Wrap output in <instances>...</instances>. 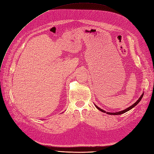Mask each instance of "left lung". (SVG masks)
<instances>
[{
	"label": "left lung",
	"instance_id": "8db88e82",
	"mask_svg": "<svg viewBox=\"0 0 154 154\" xmlns=\"http://www.w3.org/2000/svg\"><path fill=\"white\" fill-rule=\"evenodd\" d=\"M143 94H144V93H143L142 94H141V96L140 97V98L137 100V102H135V103H134V104H132L131 106H130L129 107H128V108H126V109H124V110H122V111H118V112H115V113H111V112H106V111H104V110H103V109H102L101 108H100L99 107H98L97 105H95L94 104V106H95V107H96L97 109H98V110H100V111H102V112H103V113H106L107 114H108V115H121V114H123V113H126V112H127V111H130V109H131L132 108H134L135 106H136L139 103V102L141 100V99H142V98H143Z\"/></svg>",
	"mask_w": 154,
	"mask_h": 154
}]
</instances>
